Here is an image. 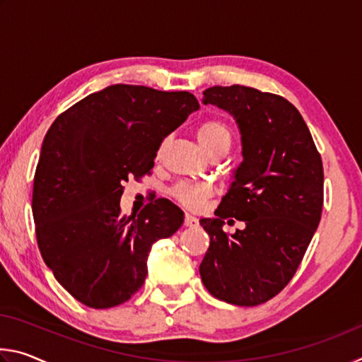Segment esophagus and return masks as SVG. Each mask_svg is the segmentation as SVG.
<instances>
[{
    "label": "esophagus",
    "instance_id": "34e87169",
    "mask_svg": "<svg viewBox=\"0 0 362 362\" xmlns=\"http://www.w3.org/2000/svg\"><path fill=\"white\" fill-rule=\"evenodd\" d=\"M198 225H199L198 218L193 217V216H189V214H187V216H185V226H188V228H196V226H198Z\"/></svg>",
    "mask_w": 362,
    "mask_h": 362
}]
</instances>
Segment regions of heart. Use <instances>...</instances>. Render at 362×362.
I'll return each instance as SVG.
<instances>
[{"label": "heart", "instance_id": "b5f03b06", "mask_svg": "<svg viewBox=\"0 0 362 362\" xmlns=\"http://www.w3.org/2000/svg\"><path fill=\"white\" fill-rule=\"evenodd\" d=\"M196 139L206 153L212 150L214 146L231 142V134L223 122L217 119H209L203 122L196 131ZM211 194V189L204 183H180L174 188V196L177 201H180L183 206L189 209H198L203 206L207 196Z\"/></svg>", "mask_w": 362, "mask_h": 362}]
</instances>
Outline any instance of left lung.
Listing matches in <instances>:
<instances>
[{
	"instance_id": "1",
	"label": "left lung",
	"mask_w": 362,
	"mask_h": 362,
	"mask_svg": "<svg viewBox=\"0 0 362 362\" xmlns=\"http://www.w3.org/2000/svg\"><path fill=\"white\" fill-rule=\"evenodd\" d=\"M203 94L204 105L235 118L243 161L216 217L199 220L211 238L199 274L216 298L255 306L287 286L320 225L322 161L302 115L284 97L240 84ZM230 216L245 228L226 235Z\"/></svg>"
}]
</instances>
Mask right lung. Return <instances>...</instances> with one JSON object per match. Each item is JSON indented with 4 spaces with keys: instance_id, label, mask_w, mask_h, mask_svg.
I'll return each mask as SVG.
<instances>
[{
    "instance_id": "1",
    "label": "right lung",
    "mask_w": 362,
    "mask_h": 362,
    "mask_svg": "<svg viewBox=\"0 0 362 362\" xmlns=\"http://www.w3.org/2000/svg\"><path fill=\"white\" fill-rule=\"evenodd\" d=\"M199 108L187 90L113 84L64 112L42 140L33 218L42 259L78 302L112 308L144 286L151 246L173 236L183 211L155 199L121 216L122 183L150 173L159 145Z\"/></svg>"
}]
</instances>
